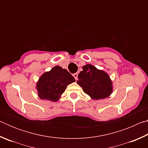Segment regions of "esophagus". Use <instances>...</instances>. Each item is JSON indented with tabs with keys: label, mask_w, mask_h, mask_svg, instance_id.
<instances>
[{
	"label": "esophagus",
	"mask_w": 148,
	"mask_h": 148,
	"mask_svg": "<svg viewBox=\"0 0 148 148\" xmlns=\"http://www.w3.org/2000/svg\"><path fill=\"white\" fill-rule=\"evenodd\" d=\"M73 76L74 77V78L76 80L77 79V73H75L73 74Z\"/></svg>",
	"instance_id": "obj_1"
}]
</instances>
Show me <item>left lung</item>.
Segmentation results:
<instances>
[{"mask_svg": "<svg viewBox=\"0 0 148 148\" xmlns=\"http://www.w3.org/2000/svg\"><path fill=\"white\" fill-rule=\"evenodd\" d=\"M82 69L77 76V84L84 92L93 100L109 97L113 92V85L108 74L91 64L84 65Z\"/></svg>", "mask_w": 148, "mask_h": 148, "instance_id": "8db88e82", "label": "left lung"}]
</instances>
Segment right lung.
<instances>
[{
  "label": "right lung",
  "mask_w": 148,
  "mask_h": 148,
  "mask_svg": "<svg viewBox=\"0 0 148 148\" xmlns=\"http://www.w3.org/2000/svg\"><path fill=\"white\" fill-rule=\"evenodd\" d=\"M75 81L74 77L66 69L56 66L39 77L36 89L40 99L57 102L66 87Z\"/></svg>",
  "instance_id": "right-lung-1"
}]
</instances>
